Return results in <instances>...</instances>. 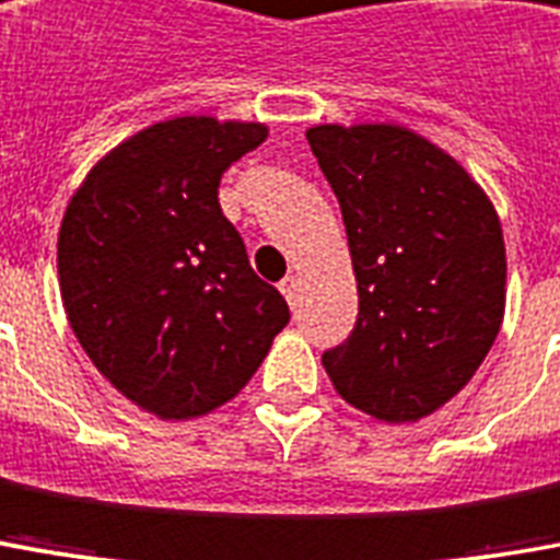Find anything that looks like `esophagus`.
<instances>
[{
	"label": "esophagus",
	"instance_id": "34e87169",
	"mask_svg": "<svg viewBox=\"0 0 560 560\" xmlns=\"http://www.w3.org/2000/svg\"><path fill=\"white\" fill-rule=\"evenodd\" d=\"M299 287H302V283H299V277H295V273H289V277H283V280H280V292L287 295L289 304H295Z\"/></svg>",
	"mask_w": 560,
	"mask_h": 560
}]
</instances>
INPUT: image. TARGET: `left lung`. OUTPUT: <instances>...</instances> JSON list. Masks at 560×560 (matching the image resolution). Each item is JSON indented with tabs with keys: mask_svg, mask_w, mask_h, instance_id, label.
Returning <instances> with one entry per match:
<instances>
[{
	"mask_svg": "<svg viewBox=\"0 0 560 560\" xmlns=\"http://www.w3.org/2000/svg\"><path fill=\"white\" fill-rule=\"evenodd\" d=\"M307 142L341 203L360 292L326 375L381 423H418L464 390L500 331V215L460 161L402 125H314Z\"/></svg>",
	"mask_w": 560,
	"mask_h": 560,
	"instance_id": "1",
	"label": "left lung"
}]
</instances>
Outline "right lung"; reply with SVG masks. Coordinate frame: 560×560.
<instances>
[{"instance_id":"obj_1","label":"right lung","mask_w":560,"mask_h":560,"mask_svg":"<svg viewBox=\"0 0 560 560\" xmlns=\"http://www.w3.org/2000/svg\"><path fill=\"white\" fill-rule=\"evenodd\" d=\"M268 140L258 121L179 115L88 170L57 234L60 299L96 372L161 420L231 402L289 323L222 215V173Z\"/></svg>"}]
</instances>
